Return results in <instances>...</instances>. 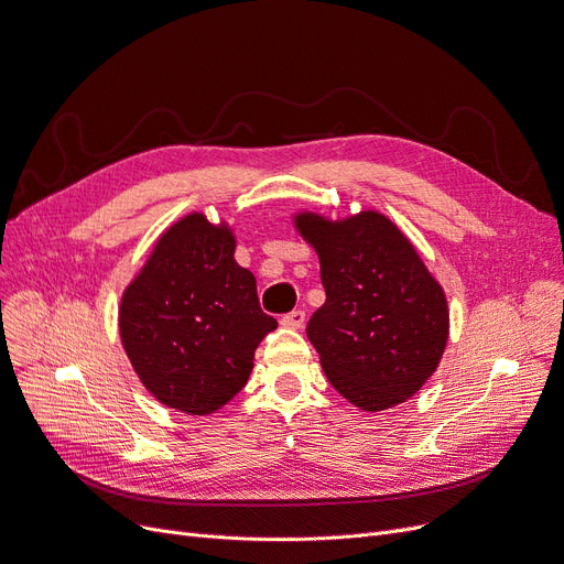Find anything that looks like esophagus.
<instances>
[{
    "instance_id": "1",
    "label": "esophagus",
    "mask_w": 564,
    "mask_h": 564,
    "mask_svg": "<svg viewBox=\"0 0 564 564\" xmlns=\"http://www.w3.org/2000/svg\"><path fill=\"white\" fill-rule=\"evenodd\" d=\"M284 328H303V324H305V312L303 310H294V312H289V314H284L282 317V322H280Z\"/></svg>"
}]
</instances>
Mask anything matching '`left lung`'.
<instances>
[{
    "instance_id": "8db88e82",
    "label": "left lung",
    "mask_w": 564,
    "mask_h": 564,
    "mask_svg": "<svg viewBox=\"0 0 564 564\" xmlns=\"http://www.w3.org/2000/svg\"><path fill=\"white\" fill-rule=\"evenodd\" d=\"M294 227L319 257L326 303L307 322V337L330 387L364 412L408 402L446 349L442 284L377 210L343 219L301 210Z\"/></svg>"
}]
</instances>
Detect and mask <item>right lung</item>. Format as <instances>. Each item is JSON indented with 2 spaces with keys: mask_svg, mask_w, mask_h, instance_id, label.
Instances as JSON below:
<instances>
[{
  "mask_svg": "<svg viewBox=\"0 0 564 564\" xmlns=\"http://www.w3.org/2000/svg\"><path fill=\"white\" fill-rule=\"evenodd\" d=\"M234 252L227 221L189 213L154 240L120 299V340L133 372L154 400L189 416L221 410L250 379L259 343L278 328Z\"/></svg>",
  "mask_w": 564,
  "mask_h": 564,
  "instance_id": "1",
  "label": "right lung"
}]
</instances>
